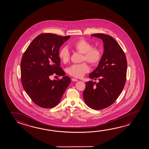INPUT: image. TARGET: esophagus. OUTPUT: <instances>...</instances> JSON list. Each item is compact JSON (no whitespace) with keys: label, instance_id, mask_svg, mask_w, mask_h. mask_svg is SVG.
<instances>
[{"label":"esophagus","instance_id":"1","mask_svg":"<svg viewBox=\"0 0 149 149\" xmlns=\"http://www.w3.org/2000/svg\"><path fill=\"white\" fill-rule=\"evenodd\" d=\"M72 81H77L78 79H76V78H72Z\"/></svg>","mask_w":149,"mask_h":149}]
</instances>
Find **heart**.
I'll return each mask as SVG.
<instances>
[{"mask_svg":"<svg viewBox=\"0 0 149 149\" xmlns=\"http://www.w3.org/2000/svg\"><path fill=\"white\" fill-rule=\"evenodd\" d=\"M72 46L75 50L83 54L82 61H86L92 66H98L102 60L103 52L102 49L93 47V44L84 38L79 39L72 44ZM59 56L64 64L70 60V54L66 47H62L59 51ZM90 68L86 62L78 64H74L68 69L69 75L76 78H81L85 74L89 72Z\"/></svg>","mask_w":149,"mask_h":149,"instance_id":"1","label":"heart"}]
</instances>
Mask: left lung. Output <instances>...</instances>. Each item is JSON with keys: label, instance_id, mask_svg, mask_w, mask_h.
<instances>
[{"label": "left lung", "instance_id": "obj_1", "mask_svg": "<svg viewBox=\"0 0 149 149\" xmlns=\"http://www.w3.org/2000/svg\"><path fill=\"white\" fill-rule=\"evenodd\" d=\"M104 43L102 59L95 71L89 74L93 81L86 83L83 97L92 109L102 110L114 103L122 93L126 81L127 63L124 52L112 37L102 33L94 34Z\"/></svg>", "mask_w": 149, "mask_h": 149}]
</instances>
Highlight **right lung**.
Wrapping results in <instances>:
<instances>
[{
  "label": "right lung",
  "instance_id": "1",
  "mask_svg": "<svg viewBox=\"0 0 149 149\" xmlns=\"http://www.w3.org/2000/svg\"><path fill=\"white\" fill-rule=\"evenodd\" d=\"M70 36L43 33L35 38L22 56L21 75L22 86L33 102L40 107L50 109L60 101L71 83L70 78L60 67L59 49ZM54 73L63 75L52 81Z\"/></svg>",
  "mask_w": 149,
  "mask_h": 149
}]
</instances>
